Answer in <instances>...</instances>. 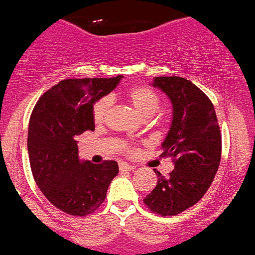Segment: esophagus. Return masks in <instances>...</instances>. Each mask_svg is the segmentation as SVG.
Here are the masks:
<instances>
[{"instance_id":"esophagus-1","label":"esophagus","mask_w":255,"mask_h":255,"mask_svg":"<svg viewBox=\"0 0 255 255\" xmlns=\"http://www.w3.org/2000/svg\"><path fill=\"white\" fill-rule=\"evenodd\" d=\"M134 166H131V164H127V163H121L119 164V170L121 172H128V171H133L134 170Z\"/></svg>"}]
</instances>
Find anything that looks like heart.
Instances as JSON below:
<instances>
[{
	"mask_svg": "<svg viewBox=\"0 0 255 255\" xmlns=\"http://www.w3.org/2000/svg\"><path fill=\"white\" fill-rule=\"evenodd\" d=\"M124 98L134 109V111L145 119L153 117L160 106L159 96L157 95V92L147 85H136V87L129 88L126 92ZM110 109L111 102L109 98L105 97L98 100L92 109V118H93L95 124L100 126L108 121ZM124 151L128 154H133L131 147H124Z\"/></svg>",
	"mask_w": 255,
	"mask_h": 255,
	"instance_id": "1",
	"label": "heart"
}]
</instances>
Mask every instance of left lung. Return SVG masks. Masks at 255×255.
Masks as SVG:
<instances>
[{
  "label": "left lung",
  "instance_id": "left-lung-1",
  "mask_svg": "<svg viewBox=\"0 0 255 255\" xmlns=\"http://www.w3.org/2000/svg\"><path fill=\"white\" fill-rule=\"evenodd\" d=\"M172 102V123L160 157L172 158L168 177L154 170L157 185L144 204L162 217H174L192 207L213 183L222 157V133L210 98L193 83L179 76L154 78Z\"/></svg>",
  "mask_w": 255,
  "mask_h": 255
}]
</instances>
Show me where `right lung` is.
I'll use <instances>...</instances> for the list:
<instances>
[{"mask_svg":"<svg viewBox=\"0 0 255 255\" xmlns=\"http://www.w3.org/2000/svg\"><path fill=\"white\" fill-rule=\"evenodd\" d=\"M122 78L66 79L45 92L32 111L27 140L32 175L49 202L68 215L95 213L119 172L115 160L81 162L76 138L95 129L93 104Z\"/></svg>","mask_w":255,"mask_h":255,"instance_id":"obj_1","label":"right lung"}]
</instances>
